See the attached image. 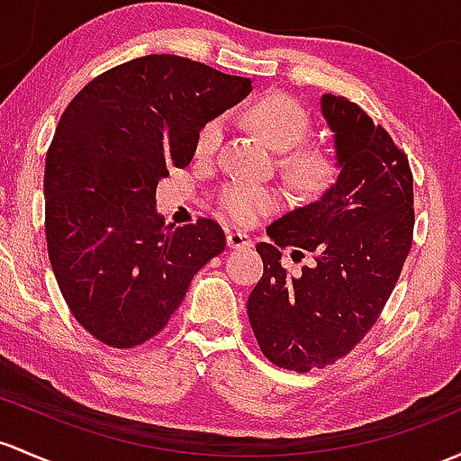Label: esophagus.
I'll list each match as a JSON object with an SVG mask.
<instances>
[{"label":"esophagus","mask_w":461,"mask_h":461,"mask_svg":"<svg viewBox=\"0 0 461 461\" xmlns=\"http://www.w3.org/2000/svg\"><path fill=\"white\" fill-rule=\"evenodd\" d=\"M227 247L230 249H247V247H251V236L239 230L227 231Z\"/></svg>","instance_id":"34e87169"}]
</instances>
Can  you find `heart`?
<instances>
[{"instance_id": "1", "label": "heart", "mask_w": 461, "mask_h": 461, "mask_svg": "<svg viewBox=\"0 0 461 461\" xmlns=\"http://www.w3.org/2000/svg\"><path fill=\"white\" fill-rule=\"evenodd\" d=\"M249 123L263 134V139L278 152H289L307 139L312 130L309 113L287 95H265L247 110ZM225 134V119L207 121L196 139L198 154H212L221 145ZM287 167L295 181L304 187H322L331 178L333 161L327 152L316 148L294 149L287 157ZM221 205L234 221L254 222L267 214L276 205L274 192L265 187L247 185V183H230L221 192Z\"/></svg>"}]
</instances>
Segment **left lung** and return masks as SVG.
<instances>
[{"label":"left lung","instance_id":"1","mask_svg":"<svg viewBox=\"0 0 461 461\" xmlns=\"http://www.w3.org/2000/svg\"><path fill=\"white\" fill-rule=\"evenodd\" d=\"M338 178L318 201L267 227L265 271L247 300L260 351L298 373L345 357L375 324L413 240V174L391 134L345 96L322 95ZM283 246L317 263L286 274Z\"/></svg>","mask_w":461,"mask_h":461}]
</instances>
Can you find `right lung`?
<instances>
[{
  "instance_id": "obj_1",
  "label": "right lung",
  "mask_w": 461,
  "mask_h": 461,
  "mask_svg": "<svg viewBox=\"0 0 461 461\" xmlns=\"http://www.w3.org/2000/svg\"><path fill=\"white\" fill-rule=\"evenodd\" d=\"M251 79L176 55H148L92 79L61 114L43 174L57 285L96 340L132 348L157 336L194 274L225 249L210 218L166 225L157 185L190 166L207 121Z\"/></svg>"
}]
</instances>
